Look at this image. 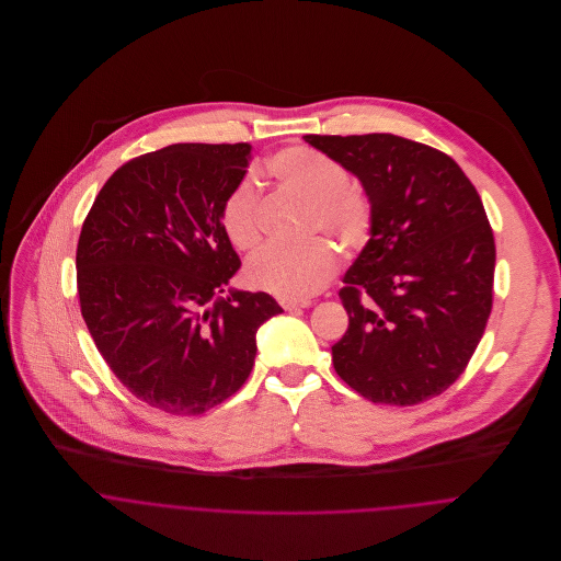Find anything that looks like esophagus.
<instances>
[{"mask_svg": "<svg viewBox=\"0 0 561 561\" xmlns=\"http://www.w3.org/2000/svg\"><path fill=\"white\" fill-rule=\"evenodd\" d=\"M280 302V307L285 309V311H296V309H307V307H311V300H287V298H283V300H278Z\"/></svg>", "mask_w": 561, "mask_h": 561, "instance_id": "esophagus-1", "label": "esophagus"}]
</instances>
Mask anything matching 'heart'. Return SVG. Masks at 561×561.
<instances>
[{
    "label": "heart",
    "instance_id": "b5f03b06",
    "mask_svg": "<svg viewBox=\"0 0 561 561\" xmlns=\"http://www.w3.org/2000/svg\"><path fill=\"white\" fill-rule=\"evenodd\" d=\"M267 174L289 194L311 207L309 233H323L345 254H354L371 238L374 207L369 196L350 183L347 170L307 147H289L267 160ZM222 227L240 250L259 241L254 187L243 181L222 205ZM336 270V252L323 240L302 245L267 243L245 263V280L261 291L287 300L318 294Z\"/></svg>",
    "mask_w": 561,
    "mask_h": 561
}]
</instances>
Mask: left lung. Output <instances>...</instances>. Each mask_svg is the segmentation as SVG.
Here are the masks:
<instances>
[{
    "mask_svg": "<svg viewBox=\"0 0 561 561\" xmlns=\"http://www.w3.org/2000/svg\"><path fill=\"white\" fill-rule=\"evenodd\" d=\"M354 172L374 231L339 298V378L374 403L414 405L467 369L492 311L494 236L476 185L438 149L393 136H305Z\"/></svg>",
    "mask_w": 561,
    "mask_h": 561,
    "instance_id": "obj_1",
    "label": "left lung"
}]
</instances>
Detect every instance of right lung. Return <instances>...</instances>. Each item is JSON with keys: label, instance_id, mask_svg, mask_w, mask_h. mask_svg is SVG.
<instances>
[{"label": "right lung", "instance_id": "1", "mask_svg": "<svg viewBox=\"0 0 561 561\" xmlns=\"http://www.w3.org/2000/svg\"><path fill=\"white\" fill-rule=\"evenodd\" d=\"M252 147L170 145L123 163L96 194L78 241L81 318L138 400L203 414L248 380L256 330L283 313L263 291L225 287L240 256L222 205Z\"/></svg>", "mask_w": 561, "mask_h": 561}]
</instances>
